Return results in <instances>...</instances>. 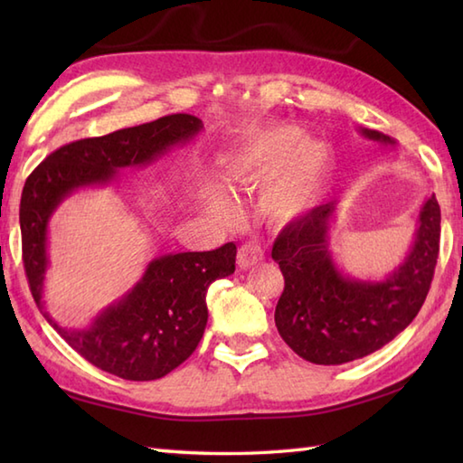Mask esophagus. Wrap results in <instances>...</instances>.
<instances>
[{
    "instance_id": "obj_1",
    "label": "esophagus",
    "mask_w": 463,
    "mask_h": 463,
    "mask_svg": "<svg viewBox=\"0 0 463 463\" xmlns=\"http://www.w3.org/2000/svg\"><path fill=\"white\" fill-rule=\"evenodd\" d=\"M264 259L262 247L259 242H244L237 254V264L241 270H247Z\"/></svg>"
}]
</instances>
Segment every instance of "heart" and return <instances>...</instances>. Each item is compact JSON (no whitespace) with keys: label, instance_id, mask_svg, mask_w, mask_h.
Instances as JSON below:
<instances>
[{"label":"heart","instance_id":"1","mask_svg":"<svg viewBox=\"0 0 463 463\" xmlns=\"http://www.w3.org/2000/svg\"><path fill=\"white\" fill-rule=\"evenodd\" d=\"M328 166V146L302 139V131L292 125H272L252 133L232 155V171L242 183H262L272 176L260 204L270 219L280 222L297 219L317 203ZM204 203L219 219L237 216L231 196L216 186L206 189Z\"/></svg>","mask_w":463,"mask_h":463}]
</instances>
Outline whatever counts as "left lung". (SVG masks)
Masks as SVG:
<instances>
[{"label":"left lung","mask_w":463,"mask_h":463,"mask_svg":"<svg viewBox=\"0 0 463 463\" xmlns=\"http://www.w3.org/2000/svg\"><path fill=\"white\" fill-rule=\"evenodd\" d=\"M360 133L383 145L396 143L373 129ZM334 211L336 203L317 206L284 226L272 247L284 277L274 322L300 358L322 366L364 358L394 340L424 304L439 252L441 216L431 194L404 262L380 282L348 279L328 250Z\"/></svg>","instance_id":"8db88e82"}]
</instances>
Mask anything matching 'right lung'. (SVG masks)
I'll return each instance as SVG.
<instances>
[{
  "instance_id": "obj_1",
  "label": "right lung",
  "mask_w": 463,
  "mask_h": 463,
  "mask_svg": "<svg viewBox=\"0 0 463 463\" xmlns=\"http://www.w3.org/2000/svg\"><path fill=\"white\" fill-rule=\"evenodd\" d=\"M203 129L194 115L176 113L103 137L59 146L27 176L19 226L25 277L45 320L93 366L123 380L163 378L199 346L209 318L206 290L234 272L237 244L209 252L165 254L146 267L131 292L107 307L90 328L67 330L43 308L47 224L65 196L81 186L107 184L123 166L159 159Z\"/></svg>"
}]
</instances>
